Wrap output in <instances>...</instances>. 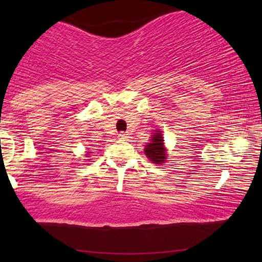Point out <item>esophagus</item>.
Masks as SVG:
<instances>
[{"instance_id": "1", "label": "esophagus", "mask_w": 262, "mask_h": 262, "mask_svg": "<svg viewBox=\"0 0 262 262\" xmlns=\"http://www.w3.org/2000/svg\"><path fill=\"white\" fill-rule=\"evenodd\" d=\"M119 139H121V140L129 139V134H127V133H123V132L119 133Z\"/></svg>"}]
</instances>
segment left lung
<instances>
[{
  "mask_svg": "<svg viewBox=\"0 0 262 262\" xmlns=\"http://www.w3.org/2000/svg\"><path fill=\"white\" fill-rule=\"evenodd\" d=\"M144 152L147 155L149 161H151L155 164L165 163L167 154L165 147H164L162 130H156V133H154V135H151L150 143L145 145Z\"/></svg>",
  "mask_w": 262,
  "mask_h": 262,
  "instance_id": "left-lung-1",
  "label": "left lung"
}]
</instances>
